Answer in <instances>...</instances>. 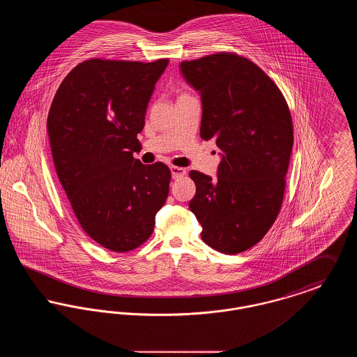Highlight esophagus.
Instances as JSON below:
<instances>
[{"instance_id": "1", "label": "esophagus", "mask_w": 357, "mask_h": 357, "mask_svg": "<svg viewBox=\"0 0 357 357\" xmlns=\"http://www.w3.org/2000/svg\"><path fill=\"white\" fill-rule=\"evenodd\" d=\"M171 176L174 179H178V178H182L183 175H186V170L182 169V167H176V166H171Z\"/></svg>"}]
</instances>
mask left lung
<instances>
[{"mask_svg":"<svg viewBox=\"0 0 357 357\" xmlns=\"http://www.w3.org/2000/svg\"><path fill=\"white\" fill-rule=\"evenodd\" d=\"M202 102L201 137L221 150L217 179L190 171L197 192L188 207L204 243L237 255L258 243L281 208L293 147L289 107L253 61L217 53L181 63Z\"/></svg>","mask_w":357,"mask_h":357,"instance_id":"1","label":"left lung"}]
</instances>
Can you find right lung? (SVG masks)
Instances as JSON below:
<instances>
[{
  "instance_id": "right-lung-1",
  "label": "right lung",
  "mask_w": 357,
  "mask_h": 357,
  "mask_svg": "<svg viewBox=\"0 0 357 357\" xmlns=\"http://www.w3.org/2000/svg\"><path fill=\"white\" fill-rule=\"evenodd\" d=\"M169 66L92 59L59 86L48 135L59 181L85 233L124 253L153 234L166 204L170 169L134 158L155 84Z\"/></svg>"
}]
</instances>
